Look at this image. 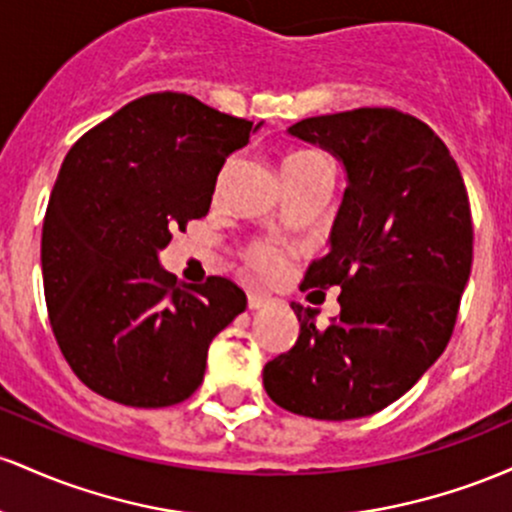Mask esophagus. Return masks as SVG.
<instances>
[{"label": "esophagus", "mask_w": 512, "mask_h": 512, "mask_svg": "<svg viewBox=\"0 0 512 512\" xmlns=\"http://www.w3.org/2000/svg\"><path fill=\"white\" fill-rule=\"evenodd\" d=\"M271 302V297L261 295V292H249V309H261Z\"/></svg>", "instance_id": "obj_1"}]
</instances>
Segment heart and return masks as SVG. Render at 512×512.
<instances>
[{
  "label": "heart",
  "mask_w": 512,
  "mask_h": 512,
  "mask_svg": "<svg viewBox=\"0 0 512 512\" xmlns=\"http://www.w3.org/2000/svg\"><path fill=\"white\" fill-rule=\"evenodd\" d=\"M326 159L317 152H295L290 157H285L283 162V174H290V171H302V169H312V166L324 164ZM251 261H254L256 268L261 271H278L280 268V256L278 251L273 249L271 244H258L254 251H251Z\"/></svg>",
  "instance_id": "b5f03b06"
}]
</instances>
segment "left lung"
Wrapping results in <instances>:
<instances>
[{
	"instance_id": "1",
	"label": "left lung",
	"mask_w": 512,
	"mask_h": 512,
	"mask_svg": "<svg viewBox=\"0 0 512 512\" xmlns=\"http://www.w3.org/2000/svg\"><path fill=\"white\" fill-rule=\"evenodd\" d=\"M346 171L329 254L304 287H341L326 329L292 302L300 336L263 367L278 406L319 421H350L404 396L440 358L472 273L467 188L445 142L394 108H358L287 128Z\"/></svg>"
}]
</instances>
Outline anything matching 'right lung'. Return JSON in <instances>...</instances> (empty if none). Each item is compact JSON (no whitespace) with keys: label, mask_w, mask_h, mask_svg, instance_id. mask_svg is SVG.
<instances>
[{"label":"right lung","mask_w":512,"mask_h":512,"mask_svg":"<svg viewBox=\"0 0 512 512\" xmlns=\"http://www.w3.org/2000/svg\"><path fill=\"white\" fill-rule=\"evenodd\" d=\"M258 128L164 91L123 106L70 149L40 266L57 346L91 392L162 409L200 387L212 338L244 312L246 295L217 275L179 283L159 251L208 215L217 174Z\"/></svg>","instance_id":"1"}]
</instances>
